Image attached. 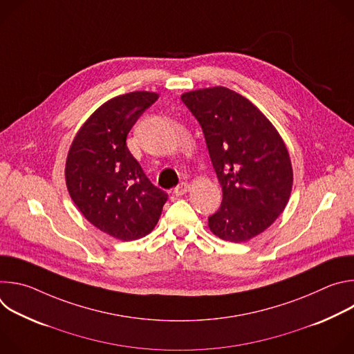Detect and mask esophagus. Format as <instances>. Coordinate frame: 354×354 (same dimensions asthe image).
Here are the masks:
<instances>
[{
  "mask_svg": "<svg viewBox=\"0 0 354 354\" xmlns=\"http://www.w3.org/2000/svg\"><path fill=\"white\" fill-rule=\"evenodd\" d=\"M189 190H190V185L186 183V182H182V183H179V185L175 187L174 193H175L176 196H183V194H186Z\"/></svg>",
  "mask_w": 354,
  "mask_h": 354,
  "instance_id": "obj_1",
  "label": "esophagus"
}]
</instances>
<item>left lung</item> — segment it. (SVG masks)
<instances>
[{
  "mask_svg": "<svg viewBox=\"0 0 354 354\" xmlns=\"http://www.w3.org/2000/svg\"><path fill=\"white\" fill-rule=\"evenodd\" d=\"M180 99L203 130L223 189L210 231L230 242L259 235L286 209L292 187L283 138L250 100L225 86L185 92Z\"/></svg>",
  "mask_w": 354,
  "mask_h": 354,
  "instance_id": "1",
  "label": "left lung"
}]
</instances>
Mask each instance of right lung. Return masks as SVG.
Masks as SVG:
<instances>
[{
	"label": "right lung",
	"instance_id": "1",
	"mask_svg": "<svg viewBox=\"0 0 354 354\" xmlns=\"http://www.w3.org/2000/svg\"><path fill=\"white\" fill-rule=\"evenodd\" d=\"M158 93L136 91L97 108L78 130L66 162L68 193L82 216L120 241L145 236L157 225L168 194L145 176L126 138Z\"/></svg>",
	"mask_w": 354,
	"mask_h": 354
}]
</instances>
